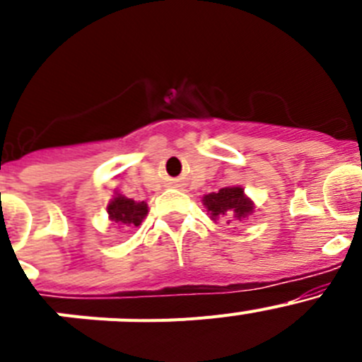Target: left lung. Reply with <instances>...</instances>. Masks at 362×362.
I'll return each instance as SVG.
<instances>
[{"instance_id":"8db88e82","label":"left lung","mask_w":362,"mask_h":362,"mask_svg":"<svg viewBox=\"0 0 362 362\" xmlns=\"http://www.w3.org/2000/svg\"><path fill=\"white\" fill-rule=\"evenodd\" d=\"M203 204L214 223L225 221L228 225L233 221H245L254 214L255 209L254 201L246 196L243 187H225L219 192L206 194L203 196Z\"/></svg>"}]
</instances>
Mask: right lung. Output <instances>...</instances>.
Returning a JSON list of instances; mask_svg holds the SVG:
<instances>
[{"label": "right lung", "mask_w": 362, "mask_h": 362, "mask_svg": "<svg viewBox=\"0 0 362 362\" xmlns=\"http://www.w3.org/2000/svg\"><path fill=\"white\" fill-rule=\"evenodd\" d=\"M107 214L108 219L112 221V225H117L127 230V232H130V230H136L137 226L141 225L143 219L148 214V204L145 201H134L116 192L114 197L108 201Z\"/></svg>", "instance_id": "right-lung-1"}]
</instances>
